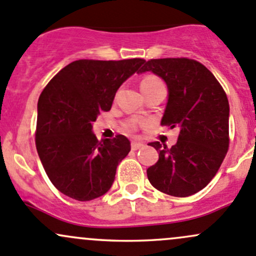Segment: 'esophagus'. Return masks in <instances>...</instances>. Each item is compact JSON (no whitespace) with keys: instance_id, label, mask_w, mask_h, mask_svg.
<instances>
[{"instance_id":"1","label":"esophagus","mask_w":256,"mask_h":256,"mask_svg":"<svg viewBox=\"0 0 256 256\" xmlns=\"http://www.w3.org/2000/svg\"><path fill=\"white\" fill-rule=\"evenodd\" d=\"M142 147H144V144H142V142H136V141L131 142V150H137L142 148Z\"/></svg>"}]
</instances>
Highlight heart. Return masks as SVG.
I'll list each match as a JSON object with an SVG mask.
<instances>
[{"label": "heart", "instance_id": "heart-1", "mask_svg": "<svg viewBox=\"0 0 256 256\" xmlns=\"http://www.w3.org/2000/svg\"><path fill=\"white\" fill-rule=\"evenodd\" d=\"M140 86H141V90L144 94L148 93L150 90H157V88L164 87L162 80L160 77L154 76V74H147V76H144ZM122 126L124 130L128 131V132H134V131H136L138 128L140 122L137 120H128L126 122H124Z\"/></svg>", "mask_w": 256, "mask_h": 256}]
</instances>
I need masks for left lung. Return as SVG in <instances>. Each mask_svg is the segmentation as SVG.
Listing matches in <instances>:
<instances>
[{
  "mask_svg": "<svg viewBox=\"0 0 256 256\" xmlns=\"http://www.w3.org/2000/svg\"><path fill=\"white\" fill-rule=\"evenodd\" d=\"M150 71L168 87L160 125L180 128L170 148L150 142L160 153L147 169L150 184L176 198L196 194L214 179L230 147V104L216 77L186 58H152L140 72Z\"/></svg>",
  "mask_w": 256,
  "mask_h": 256,
  "instance_id": "8db88e82",
  "label": "left lung"
}]
</instances>
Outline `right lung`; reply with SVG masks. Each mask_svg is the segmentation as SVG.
Masks as SVG:
<instances>
[{
    "label": "right lung",
    "instance_id": "1",
    "mask_svg": "<svg viewBox=\"0 0 256 256\" xmlns=\"http://www.w3.org/2000/svg\"><path fill=\"white\" fill-rule=\"evenodd\" d=\"M146 61L77 60L64 67L38 100L36 146L54 186L90 201L112 188L116 166L130 152L124 135L98 141L92 124L109 112L116 90Z\"/></svg>",
    "mask_w": 256,
    "mask_h": 256
}]
</instances>
